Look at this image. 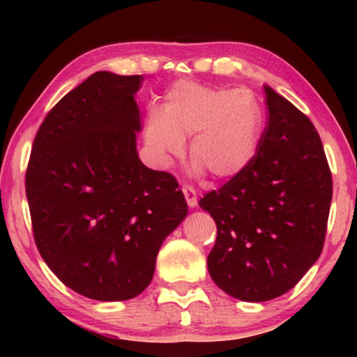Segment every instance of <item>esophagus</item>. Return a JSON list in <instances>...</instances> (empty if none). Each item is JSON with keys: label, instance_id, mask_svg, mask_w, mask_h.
<instances>
[{"label": "esophagus", "instance_id": "obj_1", "mask_svg": "<svg viewBox=\"0 0 357 357\" xmlns=\"http://www.w3.org/2000/svg\"><path fill=\"white\" fill-rule=\"evenodd\" d=\"M183 190V195H185V199H187L188 206L190 208H195L197 206L198 199H197V190H195L192 185H185V187L182 188Z\"/></svg>", "mask_w": 357, "mask_h": 357}]
</instances>
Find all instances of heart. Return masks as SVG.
Returning a JSON list of instances; mask_svg holds the SVG:
<instances>
[{"instance_id": "obj_1", "label": "heart", "mask_w": 357, "mask_h": 357, "mask_svg": "<svg viewBox=\"0 0 357 357\" xmlns=\"http://www.w3.org/2000/svg\"><path fill=\"white\" fill-rule=\"evenodd\" d=\"M263 130V109L250 91L177 81L169 87L160 109L144 120V139L155 159L169 165L185 151L198 169L214 178H231L255 158Z\"/></svg>"}]
</instances>
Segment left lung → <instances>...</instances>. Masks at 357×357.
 <instances>
[{
  "mask_svg": "<svg viewBox=\"0 0 357 357\" xmlns=\"http://www.w3.org/2000/svg\"><path fill=\"white\" fill-rule=\"evenodd\" d=\"M265 96L268 119L255 158L199 199L218 227L209 275L245 302L282 296L319 260L333 193L315 126L270 86Z\"/></svg>",
  "mask_w": 357,
  "mask_h": 357,
  "instance_id": "8db88e82",
  "label": "left lung"
}]
</instances>
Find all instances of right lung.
I'll return each mask as SVG.
<instances>
[{
  "label": "right lung",
  "mask_w": 357,
  "mask_h": 357,
  "mask_svg": "<svg viewBox=\"0 0 357 357\" xmlns=\"http://www.w3.org/2000/svg\"><path fill=\"white\" fill-rule=\"evenodd\" d=\"M141 84L139 75L94 73L48 112L27 164L38 252L63 284L94 301L141 294L188 213L174 175L136 153Z\"/></svg>",
  "instance_id": "obj_1"
}]
</instances>
